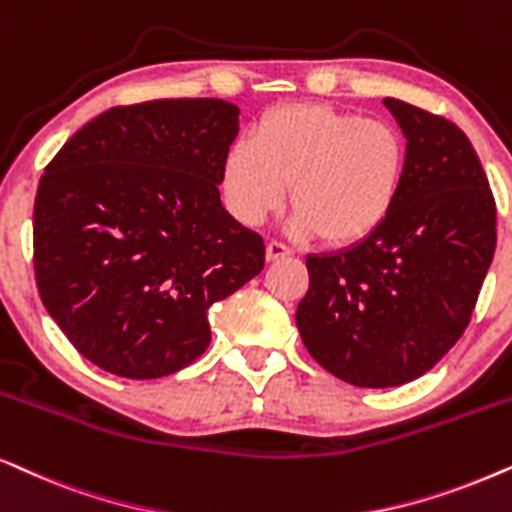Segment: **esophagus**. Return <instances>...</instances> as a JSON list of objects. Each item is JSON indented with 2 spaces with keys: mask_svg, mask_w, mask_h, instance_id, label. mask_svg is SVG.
Returning a JSON list of instances; mask_svg holds the SVG:
<instances>
[{
  "mask_svg": "<svg viewBox=\"0 0 512 512\" xmlns=\"http://www.w3.org/2000/svg\"><path fill=\"white\" fill-rule=\"evenodd\" d=\"M287 256H291V249L287 244L275 242V240L265 244V258H268V261H280V258H287Z\"/></svg>",
  "mask_w": 512,
  "mask_h": 512,
  "instance_id": "esophagus-1",
  "label": "esophagus"
}]
</instances>
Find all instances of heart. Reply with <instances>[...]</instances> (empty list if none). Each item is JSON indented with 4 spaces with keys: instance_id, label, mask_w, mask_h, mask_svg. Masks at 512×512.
Listing matches in <instances>:
<instances>
[{
    "instance_id": "b5f03b06",
    "label": "heart",
    "mask_w": 512,
    "mask_h": 512,
    "mask_svg": "<svg viewBox=\"0 0 512 512\" xmlns=\"http://www.w3.org/2000/svg\"><path fill=\"white\" fill-rule=\"evenodd\" d=\"M407 169L409 148L397 126L334 105L294 103L265 112L256 138L230 145L221 178L242 223H263L291 183L296 235L355 244L393 214Z\"/></svg>"
}]
</instances>
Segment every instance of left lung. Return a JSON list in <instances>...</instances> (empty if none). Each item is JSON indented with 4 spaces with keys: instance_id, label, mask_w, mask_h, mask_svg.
Here are the masks:
<instances>
[{
    "instance_id": "obj_1",
    "label": "left lung",
    "mask_w": 512,
    "mask_h": 512,
    "mask_svg": "<svg viewBox=\"0 0 512 512\" xmlns=\"http://www.w3.org/2000/svg\"><path fill=\"white\" fill-rule=\"evenodd\" d=\"M409 148L393 214L367 240L305 258L296 327L329 374L393 388L435 367L466 331L496 249V202L468 136L386 98Z\"/></svg>"
}]
</instances>
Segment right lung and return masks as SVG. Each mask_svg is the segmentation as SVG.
Segmentation results:
<instances>
[{
	"label": "right lung",
	"instance_id": "add662e5",
	"mask_svg": "<svg viewBox=\"0 0 512 512\" xmlns=\"http://www.w3.org/2000/svg\"><path fill=\"white\" fill-rule=\"evenodd\" d=\"M240 108L221 98L119 105L84 124L35 197L44 308L96 367L159 378L211 343L207 310L263 270L261 235L221 204Z\"/></svg>",
	"mask_w": 512,
	"mask_h": 512
}]
</instances>
